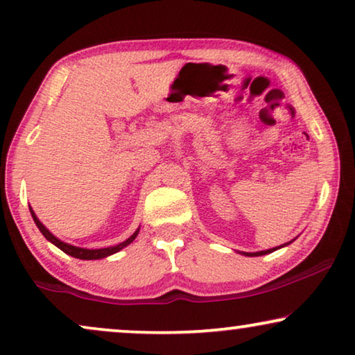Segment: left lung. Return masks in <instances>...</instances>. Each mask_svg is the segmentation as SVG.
<instances>
[{"mask_svg": "<svg viewBox=\"0 0 355 355\" xmlns=\"http://www.w3.org/2000/svg\"><path fill=\"white\" fill-rule=\"evenodd\" d=\"M294 241H295V239L289 241V242H286V244L279 245V247H273V249H268V250H260V252H241V254H242V255H245V257H260V255H266V254H271V252H275V250L281 249V247H286V245H289L291 242H294Z\"/></svg>", "mask_w": 355, "mask_h": 355, "instance_id": "obj_1", "label": "left lung"}]
</instances>
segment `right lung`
Returning a JSON list of instances; mask_svg holds the SVG:
<instances>
[{
  "mask_svg": "<svg viewBox=\"0 0 355 355\" xmlns=\"http://www.w3.org/2000/svg\"><path fill=\"white\" fill-rule=\"evenodd\" d=\"M31 213H32V218H33V221H35L37 227H38V230H40L42 234L46 237V241H50L51 244H55V245L58 247V249H61L62 252H64V254L74 257V259H80V260H100V259H105V257H110V255L116 254V252L123 250L124 247H128V245L130 244V242H132V241L135 239V237H137L139 230H140V227H139V230L135 231L134 234L129 237V239H125L124 242H121V244H118V245L105 247V249H82V247H76V245L66 244V242H62V241L58 239L56 236H53L51 232L48 231L46 227L42 225V221L38 220L37 215H35V213H33V210H32V207H31Z\"/></svg>",
  "mask_w": 355,
  "mask_h": 355,
  "instance_id": "add662e5",
  "label": "right lung"
}]
</instances>
